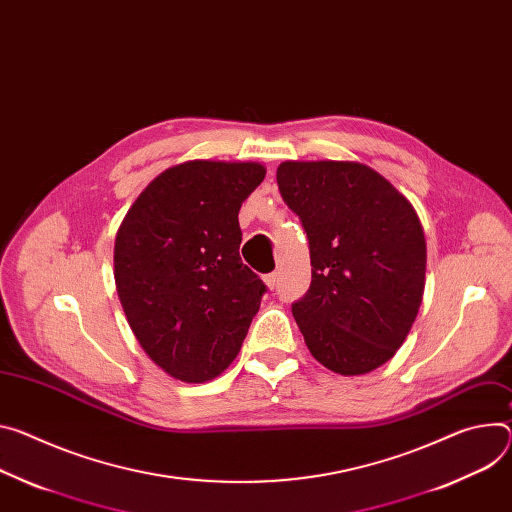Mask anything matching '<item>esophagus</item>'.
Listing matches in <instances>:
<instances>
[{
  "label": "esophagus",
  "instance_id": "34e87169",
  "mask_svg": "<svg viewBox=\"0 0 512 512\" xmlns=\"http://www.w3.org/2000/svg\"><path fill=\"white\" fill-rule=\"evenodd\" d=\"M263 282H265V286H267L269 290H273V288L277 286V273H267V275H263Z\"/></svg>",
  "mask_w": 512,
  "mask_h": 512
}]
</instances>
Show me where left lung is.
Listing matches in <instances>:
<instances>
[{
	"label": "left lung",
	"instance_id": "left-lung-1",
	"mask_svg": "<svg viewBox=\"0 0 512 512\" xmlns=\"http://www.w3.org/2000/svg\"><path fill=\"white\" fill-rule=\"evenodd\" d=\"M277 185L310 245L312 282L292 304L306 347L335 374H369L402 347L421 308V220L363 163L284 161Z\"/></svg>",
	"mask_w": 512,
	"mask_h": 512
}]
</instances>
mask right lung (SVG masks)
<instances>
[{
	"instance_id": "right-lung-1",
	"label": "right lung",
	"mask_w": 512,
	"mask_h": 512,
	"mask_svg": "<svg viewBox=\"0 0 512 512\" xmlns=\"http://www.w3.org/2000/svg\"><path fill=\"white\" fill-rule=\"evenodd\" d=\"M261 163L185 161L157 175L126 212L114 280L145 353L185 384L214 380L235 361L265 284L239 255L241 204Z\"/></svg>"
}]
</instances>
